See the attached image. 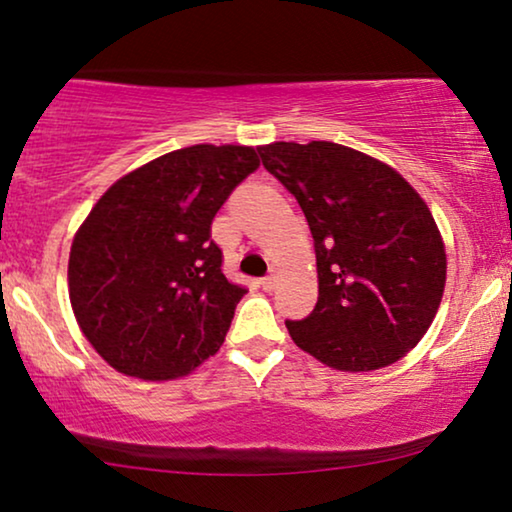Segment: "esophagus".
Returning <instances> with one entry per match:
<instances>
[{"label": "esophagus", "mask_w": 512, "mask_h": 512, "mask_svg": "<svg viewBox=\"0 0 512 512\" xmlns=\"http://www.w3.org/2000/svg\"><path fill=\"white\" fill-rule=\"evenodd\" d=\"M276 283H278V278H276L274 274H269L267 278H262V281H260V286H262L264 293H271V290L276 288Z\"/></svg>", "instance_id": "esophagus-1"}]
</instances>
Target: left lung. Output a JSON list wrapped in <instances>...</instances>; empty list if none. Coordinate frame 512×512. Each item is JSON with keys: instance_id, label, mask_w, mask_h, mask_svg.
I'll return each mask as SVG.
<instances>
[{"instance_id": "8db88e82", "label": "left lung", "mask_w": 512, "mask_h": 512, "mask_svg": "<svg viewBox=\"0 0 512 512\" xmlns=\"http://www.w3.org/2000/svg\"><path fill=\"white\" fill-rule=\"evenodd\" d=\"M262 165L293 193L316 250L319 300L293 342L345 373L399 361L428 333L446 250L420 193L383 160L333 141H274Z\"/></svg>"}]
</instances>
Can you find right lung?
<instances>
[{
    "label": "right lung",
    "mask_w": 512,
    "mask_h": 512,
    "mask_svg": "<svg viewBox=\"0 0 512 512\" xmlns=\"http://www.w3.org/2000/svg\"><path fill=\"white\" fill-rule=\"evenodd\" d=\"M257 167L252 146H186L96 200L70 245L68 295L108 366L163 383L219 352L245 290L222 274L210 224Z\"/></svg>",
    "instance_id": "1"
}]
</instances>
